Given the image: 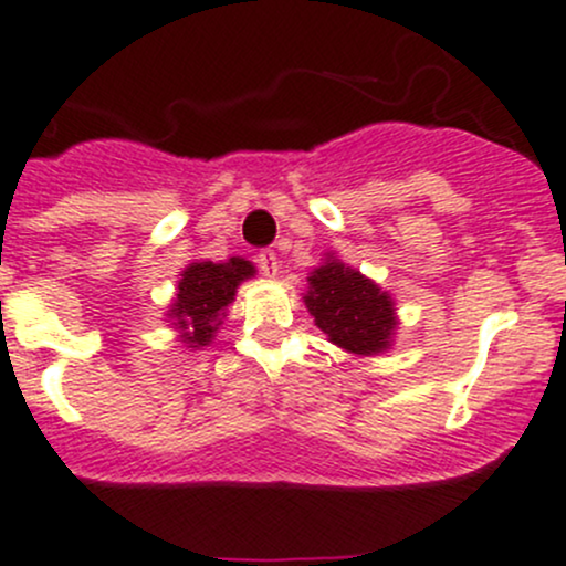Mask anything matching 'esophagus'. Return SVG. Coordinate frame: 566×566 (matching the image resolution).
<instances>
[{
    "mask_svg": "<svg viewBox=\"0 0 566 566\" xmlns=\"http://www.w3.org/2000/svg\"><path fill=\"white\" fill-rule=\"evenodd\" d=\"M258 265H260V271L265 273V276H276V273H279L276 252H273V249H263V252L258 254Z\"/></svg>",
    "mask_w": 566,
    "mask_h": 566,
    "instance_id": "obj_1",
    "label": "esophagus"
}]
</instances>
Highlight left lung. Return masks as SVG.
I'll list each match as a JSON object with an SVG mask.
<instances>
[{"label":"left lung","mask_w":566,"mask_h":566,"mask_svg":"<svg viewBox=\"0 0 566 566\" xmlns=\"http://www.w3.org/2000/svg\"><path fill=\"white\" fill-rule=\"evenodd\" d=\"M303 301L317 328L328 333V342L336 347L366 358L390 349L398 325L392 298L379 284L333 254L308 273Z\"/></svg>","instance_id":"left-lung-1"}]
</instances>
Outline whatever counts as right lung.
I'll list each match as a JSON object with an SVG mask.
<instances>
[{
    "label": "right lung",
    "mask_w": 566,
    "mask_h": 566,
    "mask_svg": "<svg viewBox=\"0 0 566 566\" xmlns=\"http://www.w3.org/2000/svg\"><path fill=\"white\" fill-rule=\"evenodd\" d=\"M254 276V265L243 258H230L228 263H189L178 279L176 301L170 303L168 317L189 347H206L222 325L224 312L235 301L238 284Z\"/></svg>",
    "instance_id": "obj_1"
}]
</instances>
